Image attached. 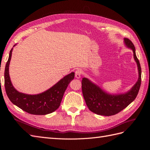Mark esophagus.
Listing matches in <instances>:
<instances>
[{
  "label": "esophagus",
  "instance_id": "esophagus-1",
  "mask_svg": "<svg viewBox=\"0 0 150 150\" xmlns=\"http://www.w3.org/2000/svg\"><path fill=\"white\" fill-rule=\"evenodd\" d=\"M81 75H82V71L80 69H77L75 72V77L76 78L79 79L81 78Z\"/></svg>",
  "mask_w": 150,
  "mask_h": 150
}]
</instances>
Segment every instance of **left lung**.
<instances>
[{
    "label": "left lung",
    "instance_id": "1",
    "mask_svg": "<svg viewBox=\"0 0 150 150\" xmlns=\"http://www.w3.org/2000/svg\"><path fill=\"white\" fill-rule=\"evenodd\" d=\"M124 41L126 46L133 52L134 59L138 69V81L129 91L125 94H110L88 78H83L82 91L85 102L89 110L95 114L107 116L115 115L132 103L138 94L142 81V69L139 61L136 55L135 47L133 42L128 38H125Z\"/></svg>",
    "mask_w": 150,
    "mask_h": 150
}]
</instances>
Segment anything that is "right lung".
<instances>
[{"mask_svg":"<svg viewBox=\"0 0 150 150\" xmlns=\"http://www.w3.org/2000/svg\"><path fill=\"white\" fill-rule=\"evenodd\" d=\"M15 46L16 44L13 46ZM12 50L13 48L10 51L4 72L5 88L8 99L16 106L31 115H45L55 111L60 106L68 85L74 78V72L64 76L52 87L42 93L31 95L20 93L13 88L8 73Z\"/></svg>","mask_w":150,"mask_h":150,"instance_id":"1","label":"right lung"}]
</instances>
